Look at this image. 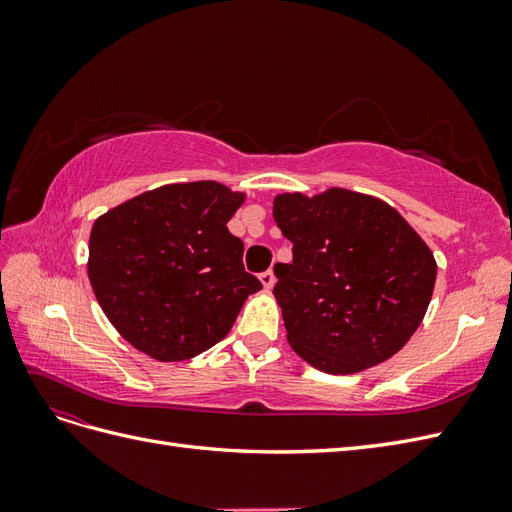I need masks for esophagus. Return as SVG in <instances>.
Instances as JSON below:
<instances>
[{"label":"esophagus","mask_w":512,"mask_h":512,"mask_svg":"<svg viewBox=\"0 0 512 512\" xmlns=\"http://www.w3.org/2000/svg\"><path fill=\"white\" fill-rule=\"evenodd\" d=\"M260 282H262V286H265L267 290H271V288L275 286V275H273V271L260 273Z\"/></svg>","instance_id":"1"}]
</instances>
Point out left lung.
<instances>
[{
    "label": "left lung",
    "instance_id": "left-lung-1",
    "mask_svg": "<svg viewBox=\"0 0 512 512\" xmlns=\"http://www.w3.org/2000/svg\"><path fill=\"white\" fill-rule=\"evenodd\" d=\"M273 218L292 243L273 294L292 350L327 374L391 359L423 322L438 265L427 243L376 196L331 188L277 194Z\"/></svg>",
    "mask_w": 512,
    "mask_h": 512
}]
</instances>
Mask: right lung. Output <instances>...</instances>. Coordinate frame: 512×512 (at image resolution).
Instances as JSON below:
<instances>
[{
    "instance_id": "obj_1",
    "label": "right lung",
    "mask_w": 512,
    "mask_h": 512,
    "mask_svg": "<svg viewBox=\"0 0 512 512\" xmlns=\"http://www.w3.org/2000/svg\"><path fill=\"white\" fill-rule=\"evenodd\" d=\"M243 200L218 181L168 183L91 226V288L136 350L162 363L192 359L228 335L245 299L262 288L226 226Z\"/></svg>"
}]
</instances>
